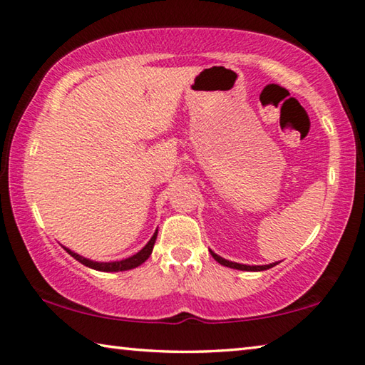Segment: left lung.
Here are the masks:
<instances>
[{"mask_svg":"<svg viewBox=\"0 0 365 365\" xmlns=\"http://www.w3.org/2000/svg\"><path fill=\"white\" fill-rule=\"evenodd\" d=\"M211 251V250H209ZM211 256L217 261L219 264L225 265V267H230V269H237V270H248V272H261V270H267L270 267H274L279 262H274V264H267V265H246V264H238V262H232V261H227V259L220 257L219 255H215L214 251H211Z\"/></svg>","mask_w":365,"mask_h":365,"instance_id":"left-lung-1","label":"left lung"}]
</instances>
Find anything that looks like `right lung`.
<instances>
[{
	"label": "right lung",
	"instance_id": "1",
	"mask_svg": "<svg viewBox=\"0 0 365 365\" xmlns=\"http://www.w3.org/2000/svg\"><path fill=\"white\" fill-rule=\"evenodd\" d=\"M156 238H158V228H156V232H154L150 242L145 245V248H141L137 255H133L127 259H122V261H113V262H96V261H91V259H86L83 256L77 255V252L71 251L69 248H66V246H63V248L69 252L73 259H77L78 262H82L83 265H86V267H90V269H95L100 272H123V270H130V269L138 267V265L143 264L146 259L151 256L154 243H156Z\"/></svg>",
	"mask_w": 365,
	"mask_h": 365
}]
</instances>
